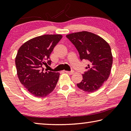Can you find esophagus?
<instances>
[{
	"label": "esophagus",
	"instance_id": "esophagus-1",
	"mask_svg": "<svg viewBox=\"0 0 131 131\" xmlns=\"http://www.w3.org/2000/svg\"><path fill=\"white\" fill-rule=\"evenodd\" d=\"M65 72L69 74H72L74 73V72L73 70H72V71H65Z\"/></svg>",
	"mask_w": 131,
	"mask_h": 131
}]
</instances>
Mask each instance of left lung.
Returning <instances> with one entry per match:
<instances>
[{
    "label": "left lung",
    "instance_id": "obj_1",
    "mask_svg": "<svg viewBox=\"0 0 131 131\" xmlns=\"http://www.w3.org/2000/svg\"><path fill=\"white\" fill-rule=\"evenodd\" d=\"M66 37L76 48L81 60L89 62L77 87L88 92L99 89L108 78L112 69L113 57L109 44L100 36L87 31L68 35Z\"/></svg>",
    "mask_w": 131,
    "mask_h": 131
}]
</instances>
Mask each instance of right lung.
<instances>
[{"label": "right lung", "instance_id": "1", "mask_svg": "<svg viewBox=\"0 0 131 131\" xmlns=\"http://www.w3.org/2000/svg\"><path fill=\"white\" fill-rule=\"evenodd\" d=\"M62 37L61 35L37 36L26 41L18 51L15 61L18 77L35 96L45 97L56 87L59 73L45 72L43 66L51 65L50 55Z\"/></svg>", "mask_w": 131, "mask_h": 131}]
</instances>
